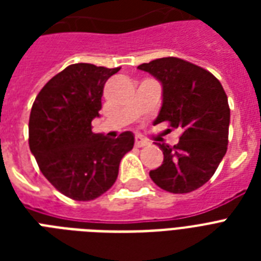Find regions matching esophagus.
<instances>
[{
    "label": "esophagus",
    "mask_w": 261,
    "mask_h": 261,
    "mask_svg": "<svg viewBox=\"0 0 261 261\" xmlns=\"http://www.w3.org/2000/svg\"><path fill=\"white\" fill-rule=\"evenodd\" d=\"M146 145H149V142H147L146 139L141 138V137H137V138H135V146L137 147H143L146 146Z\"/></svg>",
    "instance_id": "esophagus-1"
}]
</instances>
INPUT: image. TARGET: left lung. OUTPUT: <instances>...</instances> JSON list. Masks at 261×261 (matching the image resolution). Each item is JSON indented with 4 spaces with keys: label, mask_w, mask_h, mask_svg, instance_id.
<instances>
[{
    "label": "left lung",
    "mask_w": 261,
    "mask_h": 261,
    "mask_svg": "<svg viewBox=\"0 0 261 261\" xmlns=\"http://www.w3.org/2000/svg\"><path fill=\"white\" fill-rule=\"evenodd\" d=\"M163 84V107L154 124L169 123L181 130L177 145L157 143L163 165L150 171L151 180L172 194H188L206 184L227 150L230 108L222 85L210 71L176 58L142 63Z\"/></svg>",
    "instance_id": "8db88e82"
}]
</instances>
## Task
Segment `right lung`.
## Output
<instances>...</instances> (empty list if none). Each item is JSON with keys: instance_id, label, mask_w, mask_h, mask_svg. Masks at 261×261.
I'll use <instances>...</instances> for the list:
<instances>
[{"instance_id": "1", "label": "right lung", "mask_w": 261, "mask_h": 261, "mask_svg": "<svg viewBox=\"0 0 261 261\" xmlns=\"http://www.w3.org/2000/svg\"><path fill=\"white\" fill-rule=\"evenodd\" d=\"M119 70L90 63L70 65L42 88L31 110L28 141L39 169L73 200H93L110 190L120 160L134 146L130 131L116 139L92 133L104 85Z\"/></svg>"}]
</instances>
